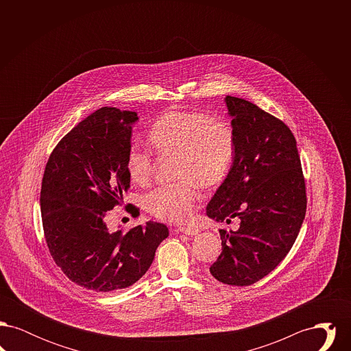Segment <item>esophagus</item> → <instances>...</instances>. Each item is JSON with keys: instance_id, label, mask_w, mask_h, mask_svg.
I'll use <instances>...</instances> for the list:
<instances>
[{"instance_id": "obj_1", "label": "esophagus", "mask_w": 351, "mask_h": 351, "mask_svg": "<svg viewBox=\"0 0 351 351\" xmlns=\"http://www.w3.org/2000/svg\"><path fill=\"white\" fill-rule=\"evenodd\" d=\"M179 232L180 233L186 234V235H191V237H193V235H196V234H199V229H195V228H180L179 229Z\"/></svg>"}]
</instances>
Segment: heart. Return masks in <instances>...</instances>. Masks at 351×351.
I'll list each match as a JSON object with an SVG mask.
<instances>
[{
    "label": "heart",
    "mask_w": 351,
    "mask_h": 351,
    "mask_svg": "<svg viewBox=\"0 0 351 351\" xmlns=\"http://www.w3.org/2000/svg\"><path fill=\"white\" fill-rule=\"evenodd\" d=\"M151 150L159 156H176V178L146 196V208L154 217L180 223L192 216L199 199V184L210 188L221 183L232 167L234 132L229 122L197 112H167L155 121L147 134ZM152 158L147 151L130 147L126 171L132 182H150Z\"/></svg>",
    "instance_id": "obj_1"
}]
</instances>
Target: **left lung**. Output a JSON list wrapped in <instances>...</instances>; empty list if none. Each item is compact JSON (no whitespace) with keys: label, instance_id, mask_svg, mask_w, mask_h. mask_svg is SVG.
I'll return each instance as SVG.
<instances>
[{"label":"left lung","instance_id":"left-lung-1","mask_svg":"<svg viewBox=\"0 0 351 351\" xmlns=\"http://www.w3.org/2000/svg\"><path fill=\"white\" fill-rule=\"evenodd\" d=\"M234 158L206 206L208 217L237 230H219L222 252L210 266L218 282L256 283L293 246L306 210L296 139L287 125L250 101L226 96Z\"/></svg>","mask_w":351,"mask_h":351}]
</instances>
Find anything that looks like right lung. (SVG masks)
Segmentation results:
<instances>
[{
	"instance_id": "right-lung-1",
	"label": "right lung",
	"mask_w": 351,
	"mask_h": 351,
	"mask_svg": "<svg viewBox=\"0 0 351 351\" xmlns=\"http://www.w3.org/2000/svg\"><path fill=\"white\" fill-rule=\"evenodd\" d=\"M136 121L130 110H96L59 142L43 175L40 212L51 255L69 280L101 293L138 282L168 237L159 222L126 234L110 233L105 223L130 186L126 156Z\"/></svg>"
}]
</instances>
